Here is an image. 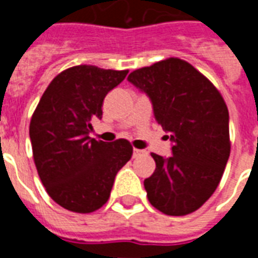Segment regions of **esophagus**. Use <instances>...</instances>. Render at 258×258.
Returning a JSON list of instances; mask_svg holds the SVG:
<instances>
[{
    "label": "esophagus",
    "mask_w": 258,
    "mask_h": 258,
    "mask_svg": "<svg viewBox=\"0 0 258 258\" xmlns=\"http://www.w3.org/2000/svg\"><path fill=\"white\" fill-rule=\"evenodd\" d=\"M145 151H141V149H134V153H133V156L134 157H140L141 155H145Z\"/></svg>",
    "instance_id": "obj_1"
}]
</instances>
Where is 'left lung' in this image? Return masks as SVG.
Segmentation results:
<instances>
[{
    "label": "left lung",
    "instance_id": "1",
    "mask_svg": "<svg viewBox=\"0 0 258 258\" xmlns=\"http://www.w3.org/2000/svg\"><path fill=\"white\" fill-rule=\"evenodd\" d=\"M128 81L151 98L157 123L174 144L168 159L152 153L156 170L144 181L148 199L167 216L190 214L214 194L227 166L225 101L210 80L178 58L137 69Z\"/></svg>",
    "mask_w": 258,
    "mask_h": 258
}]
</instances>
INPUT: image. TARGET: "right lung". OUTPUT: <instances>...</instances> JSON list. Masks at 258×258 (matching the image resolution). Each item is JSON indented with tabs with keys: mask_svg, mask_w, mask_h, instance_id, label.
Listing matches in <instances>:
<instances>
[{
	"mask_svg": "<svg viewBox=\"0 0 258 258\" xmlns=\"http://www.w3.org/2000/svg\"><path fill=\"white\" fill-rule=\"evenodd\" d=\"M128 70L73 66L49 83L33 113L30 141L37 171L48 195L63 209L92 213L110 196L114 177L133 156L127 140L90 138L103 99Z\"/></svg>",
	"mask_w": 258,
	"mask_h": 258,
	"instance_id": "obj_1",
	"label": "right lung"
}]
</instances>
